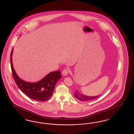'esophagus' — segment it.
<instances>
[{"label": "esophagus", "mask_w": 134, "mask_h": 134, "mask_svg": "<svg viewBox=\"0 0 134 134\" xmlns=\"http://www.w3.org/2000/svg\"><path fill=\"white\" fill-rule=\"evenodd\" d=\"M62 73L64 76H66L69 73V70L68 68H65L63 70V71H62Z\"/></svg>", "instance_id": "34e87169"}]
</instances>
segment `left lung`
Returning <instances> with one entry per match:
<instances>
[{"label":"left lung","instance_id":"obj_1","mask_svg":"<svg viewBox=\"0 0 134 134\" xmlns=\"http://www.w3.org/2000/svg\"><path fill=\"white\" fill-rule=\"evenodd\" d=\"M74 96L76 98H77V99H78L79 100L82 102L91 101L99 97V96H97L96 97H88V96H86L85 95H83L80 93H79L77 90L74 92Z\"/></svg>","mask_w":134,"mask_h":134}]
</instances>
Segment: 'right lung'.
I'll return each mask as SVG.
<instances>
[{"mask_svg":"<svg viewBox=\"0 0 134 134\" xmlns=\"http://www.w3.org/2000/svg\"><path fill=\"white\" fill-rule=\"evenodd\" d=\"M13 49L10 54V63L12 76L14 81L21 91L32 99L37 101H46L52 94L57 81L61 78L60 71L51 72L40 81L37 83H29L21 80L14 70L12 60Z\"/></svg>","mask_w":134,"mask_h":134,"instance_id":"right-lung-1","label":"right lung"}]
</instances>
